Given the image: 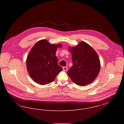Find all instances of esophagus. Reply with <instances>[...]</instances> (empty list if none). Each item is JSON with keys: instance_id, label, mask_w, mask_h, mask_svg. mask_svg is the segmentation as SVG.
Here are the masks:
<instances>
[{"instance_id": "34e87169", "label": "esophagus", "mask_w": 124, "mask_h": 124, "mask_svg": "<svg viewBox=\"0 0 124 124\" xmlns=\"http://www.w3.org/2000/svg\"><path fill=\"white\" fill-rule=\"evenodd\" d=\"M63 70L65 71H67V70H68V68H67V67H63Z\"/></svg>"}]
</instances>
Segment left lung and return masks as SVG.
<instances>
[{
	"mask_svg": "<svg viewBox=\"0 0 124 124\" xmlns=\"http://www.w3.org/2000/svg\"><path fill=\"white\" fill-rule=\"evenodd\" d=\"M72 66L67 72L71 80L77 85L85 86L93 82L100 71V60L94 50L85 42L70 47Z\"/></svg>",
	"mask_w": 124,
	"mask_h": 124,
	"instance_id": "obj_1",
	"label": "left lung"
}]
</instances>
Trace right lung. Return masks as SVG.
<instances>
[{
    "label": "right lung",
    "instance_id": "1",
    "mask_svg": "<svg viewBox=\"0 0 124 124\" xmlns=\"http://www.w3.org/2000/svg\"><path fill=\"white\" fill-rule=\"evenodd\" d=\"M61 44H50L46 40L37 42L31 50L26 59L30 77L36 83L46 85L53 82L63 69L58 65L56 53Z\"/></svg>",
    "mask_w": 124,
    "mask_h": 124
}]
</instances>
